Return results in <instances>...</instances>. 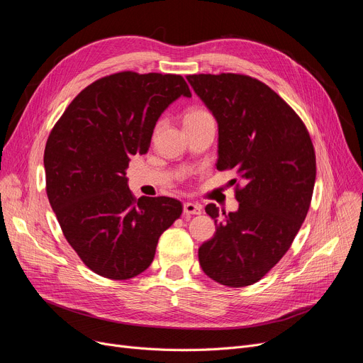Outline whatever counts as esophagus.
<instances>
[{"label":"esophagus","instance_id":"34e87169","mask_svg":"<svg viewBox=\"0 0 363 363\" xmlns=\"http://www.w3.org/2000/svg\"><path fill=\"white\" fill-rule=\"evenodd\" d=\"M184 213L185 215H200L201 213V206L196 203H185L184 204Z\"/></svg>","mask_w":363,"mask_h":363}]
</instances>
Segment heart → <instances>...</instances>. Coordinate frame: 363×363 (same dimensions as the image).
<instances>
[{
    "label": "heart",
    "mask_w": 363,
    "mask_h": 363,
    "mask_svg": "<svg viewBox=\"0 0 363 363\" xmlns=\"http://www.w3.org/2000/svg\"><path fill=\"white\" fill-rule=\"evenodd\" d=\"M204 114H208V113L204 111V110H191V111H188V113L185 114L184 122H185V121H191V119L201 118V116H204Z\"/></svg>",
    "instance_id": "obj_1"
}]
</instances>
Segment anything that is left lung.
Listing matches in <instances>:
<instances>
[{"label":"left lung","instance_id":"8db88e82","mask_svg":"<svg viewBox=\"0 0 363 363\" xmlns=\"http://www.w3.org/2000/svg\"><path fill=\"white\" fill-rule=\"evenodd\" d=\"M186 81L218 122L216 167L235 169L244 184L235 189L237 212L206 206L216 233L200 245V266L222 285L247 287L287 253L308 215L316 178L313 144L296 111L250 76L201 73Z\"/></svg>","mask_w":363,"mask_h":363}]
</instances>
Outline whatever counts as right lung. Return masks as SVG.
Returning <instances> with one entry per match:
<instances>
[{"mask_svg":"<svg viewBox=\"0 0 363 363\" xmlns=\"http://www.w3.org/2000/svg\"><path fill=\"white\" fill-rule=\"evenodd\" d=\"M191 97L181 74L121 72L76 95L47 140V196L62 231L88 268L104 278L144 272L160 235L182 213L170 197L132 196L126 169L145 155L169 104Z\"/></svg>","mask_w":363,"mask_h":363,"instance_id":"obj_1","label":"right lung"}]
</instances>
